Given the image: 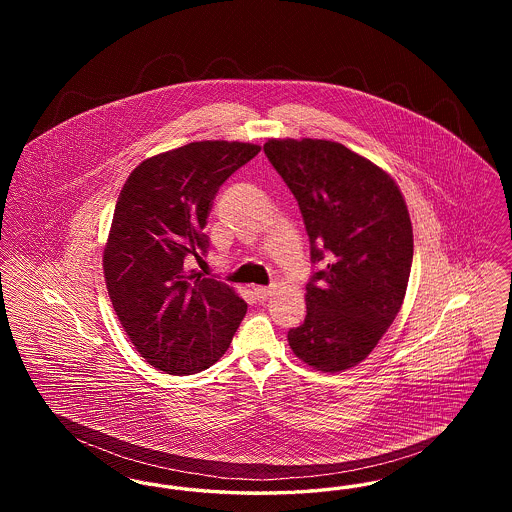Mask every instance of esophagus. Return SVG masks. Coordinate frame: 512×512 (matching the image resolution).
Segmentation results:
<instances>
[{"label": "esophagus", "instance_id": "esophagus-1", "mask_svg": "<svg viewBox=\"0 0 512 512\" xmlns=\"http://www.w3.org/2000/svg\"><path fill=\"white\" fill-rule=\"evenodd\" d=\"M253 292H255V297H257L259 301H267L268 297L274 293V290H272V288H261V286H259V288H255Z\"/></svg>", "mask_w": 512, "mask_h": 512}]
</instances>
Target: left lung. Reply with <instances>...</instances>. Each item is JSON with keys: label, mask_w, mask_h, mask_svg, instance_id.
<instances>
[{"label": "left lung", "mask_w": 512, "mask_h": 512, "mask_svg": "<svg viewBox=\"0 0 512 512\" xmlns=\"http://www.w3.org/2000/svg\"><path fill=\"white\" fill-rule=\"evenodd\" d=\"M265 155L297 199L317 268L293 353L322 372L361 363L397 317L413 265V226L388 172L326 140H268Z\"/></svg>", "instance_id": "8db88e82"}]
</instances>
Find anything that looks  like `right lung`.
<instances>
[{
  "mask_svg": "<svg viewBox=\"0 0 512 512\" xmlns=\"http://www.w3.org/2000/svg\"><path fill=\"white\" fill-rule=\"evenodd\" d=\"M259 151L242 142H192L149 157L122 186L103 251L107 292L138 353L167 374L215 365L244 320V299L186 261L207 255L203 228L213 199Z\"/></svg>",
  "mask_w": 512,
  "mask_h": 512,
  "instance_id": "obj_1",
  "label": "right lung"
}]
</instances>
